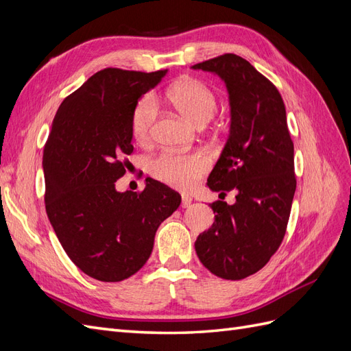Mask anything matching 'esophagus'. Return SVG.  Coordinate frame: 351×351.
Masks as SVG:
<instances>
[{
    "mask_svg": "<svg viewBox=\"0 0 351 351\" xmlns=\"http://www.w3.org/2000/svg\"><path fill=\"white\" fill-rule=\"evenodd\" d=\"M192 197H190L189 195H182V208H189L190 204H192Z\"/></svg>",
    "mask_w": 351,
    "mask_h": 351,
    "instance_id": "obj_1",
    "label": "esophagus"
}]
</instances>
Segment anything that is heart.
I'll return each instance as SVG.
<instances>
[{
	"instance_id": "obj_1",
	"label": "heart",
	"mask_w": 351,
	"mask_h": 351,
	"mask_svg": "<svg viewBox=\"0 0 351 351\" xmlns=\"http://www.w3.org/2000/svg\"><path fill=\"white\" fill-rule=\"evenodd\" d=\"M168 99L184 119L196 125L208 123L217 110L215 95L205 83L196 79H183L168 89ZM156 115V101L152 95L143 97L132 114V133L136 141L149 137ZM151 174L159 182L173 187L189 189L209 168V159L204 154L164 152L151 161Z\"/></svg>"
}]
</instances>
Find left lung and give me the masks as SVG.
<instances>
[{"instance_id": "obj_1", "label": "left lung", "mask_w": 351, "mask_h": 351, "mask_svg": "<svg viewBox=\"0 0 351 351\" xmlns=\"http://www.w3.org/2000/svg\"><path fill=\"white\" fill-rule=\"evenodd\" d=\"M226 84L230 130L206 186L232 205L210 204L214 224L195 241L199 261L224 280H243L268 263L284 239L295 192L294 146L280 92L249 61L226 54L192 66Z\"/></svg>"}]
</instances>
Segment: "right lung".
I'll use <instances>...</instances> for the list:
<instances>
[{"label": "right lung", "instance_id": "add662e5", "mask_svg": "<svg viewBox=\"0 0 351 351\" xmlns=\"http://www.w3.org/2000/svg\"><path fill=\"white\" fill-rule=\"evenodd\" d=\"M168 70L105 69L67 97L44 147L45 208L71 262L89 277L117 282L149 259L158 227L182 196L147 177L145 190L119 192L123 155L133 152L132 114Z\"/></svg>", "mask_w": 351, "mask_h": 351}]
</instances>
